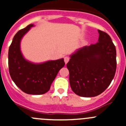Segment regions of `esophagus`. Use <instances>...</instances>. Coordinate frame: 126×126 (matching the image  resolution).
I'll return each instance as SVG.
<instances>
[{"mask_svg":"<svg viewBox=\"0 0 126 126\" xmlns=\"http://www.w3.org/2000/svg\"><path fill=\"white\" fill-rule=\"evenodd\" d=\"M64 62H65V64H66L69 62V60H70V57H68V56H65L64 58Z\"/></svg>","mask_w":126,"mask_h":126,"instance_id":"obj_1","label":"esophagus"}]
</instances>
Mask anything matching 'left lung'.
I'll return each mask as SVG.
<instances>
[{"instance_id":"8db88e82","label":"left lung","mask_w":126,"mask_h":126,"mask_svg":"<svg viewBox=\"0 0 126 126\" xmlns=\"http://www.w3.org/2000/svg\"><path fill=\"white\" fill-rule=\"evenodd\" d=\"M98 42L84 46L66 64L70 87L81 97L98 95L109 86L117 67L116 49L109 35L98 30Z\"/></svg>"}]
</instances>
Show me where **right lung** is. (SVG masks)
Masks as SVG:
<instances>
[{
  "label": "right lung",
  "instance_id": "add662e5",
  "mask_svg": "<svg viewBox=\"0 0 126 126\" xmlns=\"http://www.w3.org/2000/svg\"><path fill=\"white\" fill-rule=\"evenodd\" d=\"M33 24L19 31L14 37L9 49L8 64L11 79L22 92L28 94L41 95L50 89L59 70L64 66V59L33 64L25 60L20 50L22 36Z\"/></svg>",
  "mask_w": 126,
  "mask_h": 126
}]
</instances>
